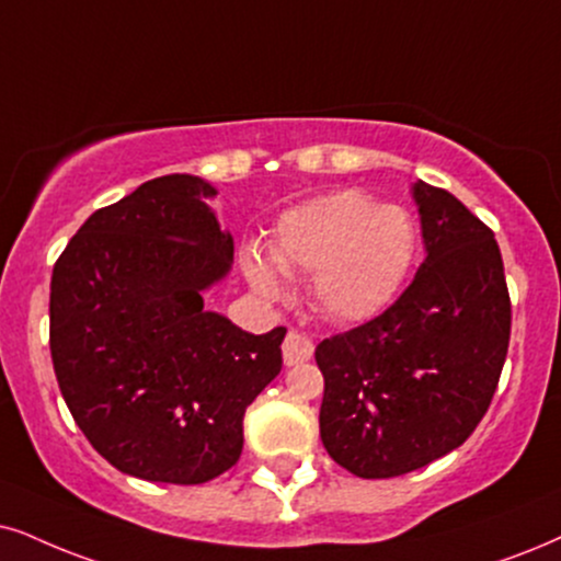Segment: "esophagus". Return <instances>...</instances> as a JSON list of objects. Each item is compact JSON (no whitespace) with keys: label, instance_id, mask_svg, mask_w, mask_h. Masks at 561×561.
Masks as SVG:
<instances>
[{"label":"esophagus","instance_id":"1","mask_svg":"<svg viewBox=\"0 0 561 561\" xmlns=\"http://www.w3.org/2000/svg\"><path fill=\"white\" fill-rule=\"evenodd\" d=\"M282 357H285V365L308 363L313 357V342L302 331H289L282 342Z\"/></svg>","mask_w":561,"mask_h":561}]
</instances>
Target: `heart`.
I'll return each instance as SVG.
<instances>
[{"instance_id": "1", "label": "heart", "mask_w": 561, "mask_h": 561, "mask_svg": "<svg viewBox=\"0 0 561 561\" xmlns=\"http://www.w3.org/2000/svg\"><path fill=\"white\" fill-rule=\"evenodd\" d=\"M272 253L248 251L243 268L266 297L285 295V274H316L313 293L336 321H365L401 293L420 253V225L403 207L357 188L333 191L285 211Z\"/></svg>"}]
</instances>
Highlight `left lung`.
Instances as JSON below:
<instances>
[{
  "label": "left lung",
  "mask_w": 561,
  "mask_h": 561,
  "mask_svg": "<svg viewBox=\"0 0 561 561\" xmlns=\"http://www.w3.org/2000/svg\"><path fill=\"white\" fill-rule=\"evenodd\" d=\"M427 259L391 308L323 339L321 439L363 479L416 471L471 437L497 391L513 305L494 232L445 188L414 186Z\"/></svg>",
  "instance_id": "1"
}]
</instances>
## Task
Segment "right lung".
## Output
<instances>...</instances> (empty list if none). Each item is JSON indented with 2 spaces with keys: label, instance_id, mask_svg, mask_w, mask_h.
I'll return each instance as SVG.
<instances>
[{
  "label": "right lung",
  "instance_id": "1",
  "mask_svg": "<svg viewBox=\"0 0 561 561\" xmlns=\"http://www.w3.org/2000/svg\"><path fill=\"white\" fill-rule=\"evenodd\" d=\"M196 175H162L84 219L54 264V373L77 427L129 477L204 484L238 463L243 414L282 370L285 325L204 308L232 238Z\"/></svg>",
  "mask_w": 561,
  "mask_h": 561
}]
</instances>
